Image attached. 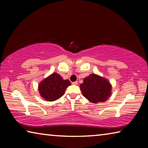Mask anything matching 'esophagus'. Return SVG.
Here are the masks:
<instances>
[{"mask_svg":"<svg viewBox=\"0 0 148 148\" xmlns=\"http://www.w3.org/2000/svg\"><path fill=\"white\" fill-rule=\"evenodd\" d=\"M72 84H73V85H77V81H76V82H72Z\"/></svg>","mask_w":148,"mask_h":148,"instance_id":"1","label":"esophagus"}]
</instances>
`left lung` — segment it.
<instances>
[{
    "instance_id": "1",
    "label": "left lung",
    "mask_w": 148,
    "mask_h": 148,
    "mask_svg": "<svg viewBox=\"0 0 148 148\" xmlns=\"http://www.w3.org/2000/svg\"><path fill=\"white\" fill-rule=\"evenodd\" d=\"M112 86L104 77L90 74L80 84V89L86 98L92 103L104 102L111 96Z\"/></svg>"
}]
</instances>
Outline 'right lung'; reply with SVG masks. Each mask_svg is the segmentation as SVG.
<instances>
[{
	"instance_id": "1",
	"label": "right lung",
	"mask_w": 148,
	"mask_h": 148,
	"mask_svg": "<svg viewBox=\"0 0 148 148\" xmlns=\"http://www.w3.org/2000/svg\"><path fill=\"white\" fill-rule=\"evenodd\" d=\"M71 84L69 79H63L54 72L40 82L38 90L40 96L47 101H54L64 95L66 87Z\"/></svg>"
}]
</instances>
